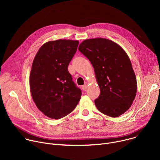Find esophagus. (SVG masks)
I'll list each match as a JSON object with an SVG mask.
<instances>
[{
    "label": "esophagus",
    "instance_id": "1",
    "mask_svg": "<svg viewBox=\"0 0 160 160\" xmlns=\"http://www.w3.org/2000/svg\"><path fill=\"white\" fill-rule=\"evenodd\" d=\"M82 88H83V90L86 91V90H87V85L86 84L83 85L82 86Z\"/></svg>",
    "mask_w": 160,
    "mask_h": 160
}]
</instances>
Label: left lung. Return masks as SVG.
Here are the masks:
<instances>
[{
    "mask_svg": "<svg viewBox=\"0 0 160 160\" xmlns=\"http://www.w3.org/2000/svg\"><path fill=\"white\" fill-rule=\"evenodd\" d=\"M78 50L94 69L100 95L95 100L98 110L116 118L131 106L137 92V80L130 60L123 48L112 40L87 39Z\"/></svg>",
    "mask_w": 160,
    "mask_h": 160,
    "instance_id": "obj_1",
    "label": "left lung"
}]
</instances>
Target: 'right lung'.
<instances>
[{
  "label": "right lung",
  "instance_id": "1",
  "mask_svg": "<svg viewBox=\"0 0 160 160\" xmlns=\"http://www.w3.org/2000/svg\"><path fill=\"white\" fill-rule=\"evenodd\" d=\"M78 43L64 39L48 42L33 59L30 75L32 97L38 109L50 118L68 115L80 99L81 90L68 70Z\"/></svg>",
  "mask_w": 160,
  "mask_h": 160
}]
</instances>
